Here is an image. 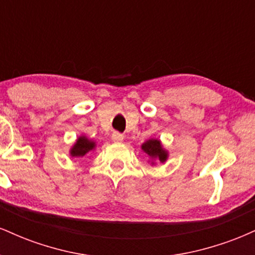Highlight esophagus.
Wrapping results in <instances>:
<instances>
[{
  "label": "esophagus",
  "instance_id": "1",
  "mask_svg": "<svg viewBox=\"0 0 255 255\" xmlns=\"http://www.w3.org/2000/svg\"><path fill=\"white\" fill-rule=\"evenodd\" d=\"M111 139H113L114 142H122L124 135H122L121 133H119V131H114V133L111 134Z\"/></svg>",
  "mask_w": 255,
  "mask_h": 255
}]
</instances>
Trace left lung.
<instances>
[{"label":"left lung","mask_w":255,"mask_h":255,"mask_svg":"<svg viewBox=\"0 0 255 255\" xmlns=\"http://www.w3.org/2000/svg\"><path fill=\"white\" fill-rule=\"evenodd\" d=\"M142 150H144L150 157L158 158L160 162H164L166 159V152L163 150L162 146H160L159 140H148V141H146L145 144L142 145Z\"/></svg>","instance_id":"1"}]
</instances>
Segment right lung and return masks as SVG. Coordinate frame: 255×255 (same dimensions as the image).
Returning <instances> with one entry per match:
<instances>
[{"instance_id":"1","label":"right lung","mask_w":255,"mask_h":255,"mask_svg":"<svg viewBox=\"0 0 255 255\" xmlns=\"http://www.w3.org/2000/svg\"><path fill=\"white\" fill-rule=\"evenodd\" d=\"M93 147H95V142L90 141L87 137L80 136L77 140V144L73 146L71 154L73 157H83L87 152L92 150Z\"/></svg>"}]
</instances>
